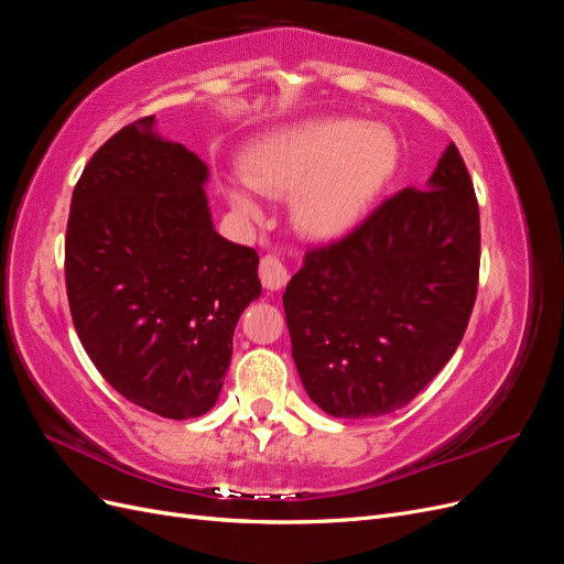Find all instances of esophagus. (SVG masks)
Instances as JSON below:
<instances>
[{
	"instance_id": "obj_1",
	"label": "esophagus",
	"mask_w": 564,
	"mask_h": 564,
	"mask_svg": "<svg viewBox=\"0 0 564 564\" xmlns=\"http://www.w3.org/2000/svg\"><path fill=\"white\" fill-rule=\"evenodd\" d=\"M259 278H261V284L265 289H270V292H275V289H282L289 280V272L284 268V263L278 259V256H263L261 259V265H259Z\"/></svg>"
}]
</instances>
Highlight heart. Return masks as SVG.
Returning <instances> with one entry per match:
<instances>
[{"instance_id": "1", "label": "heart", "mask_w": 564, "mask_h": 564, "mask_svg": "<svg viewBox=\"0 0 564 564\" xmlns=\"http://www.w3.org/2000/svg\"><path fill=\"white\" fill-rule=\"evenodd\" d=\"M398 143L381 124L352 119H308L270 131L245 152V178L226 183L232 212L261 224L259 202L292 195V224L311 240L350 232L395 172Z\"/></svg>"}]
</instances>
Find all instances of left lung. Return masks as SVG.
Masks as SVG:
<instances>
[{
    "label": "left lung",
    "instance_id": "1",
    "mask_svg": "<svg viewBox=\"0 0 564 564\" xmlns=\"http://www.w3.org/2000/svg\"><path fill=\"white\" fill-rule=\"evenodd\" d=\"M477 278L480 209L449 143L423 191L388 197L289 280L282 303L305 392L336 419L412 402L464 338Z\"/></svg>",
    "mask_w": 564,
    "mask_h": 564
}]
</instances>
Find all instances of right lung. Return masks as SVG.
<instances>
[{
	"label": "right lung",
	"mask_w": 564,
	"mask_h": 564,
	"mask_svg": "<svg viewBox=\"0 0 564 564\" xmlns=\"http://www.w3.org/2000/svg\"><path fill=\"white\" fill-rule=\"evenodd\" d=\"M209 169L155 115L119 129L84 166L65 235V286L104 379L164 419L207 414L232 334L261 296L259 253L214 230Z\"/></svg>",
	"instance_id": "add662e5"
}]
</instances>
